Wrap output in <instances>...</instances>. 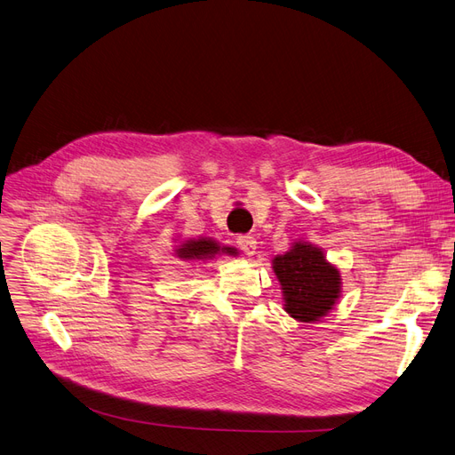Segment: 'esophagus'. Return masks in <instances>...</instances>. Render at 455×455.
I'll use <instances>...</instances> for the list:
<instances>
[{
  "mask_svg": "<svg viewBox=\"0 0 455 455\" xmlns=\"http://www.w3.org/2000/svg\"><path fill=\"white\" fill-rule=\"evenodd\" d=\"M236 245L242 249L243 255H247V257L255 255V251H257V240H255L253 236H249V234H243V236H238V238H236Z\"/></svg>",
  "mask_w": 455,
  "mask_h": 455,
  "instance_id": "obj_1",
  "label": "esophagus"
}]
</instances>
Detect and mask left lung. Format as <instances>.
Listing matches in <instances>:
<instances>
[{"label": "left lung", "instance_id": "left-lung-1", "mask_svg": "<svg viewBox=\"0 0 455 455\" xmlns=\"http://www.w3.org/2000/svg\"><path fill=\"white\" fill-rule=\"evenodd\" d=\"M272 268L282 285L283 310L302 323L325 317L342 295L340 270L312 242L295 240L289 251L272 259Z\"/></svg>", "mask_w": 455, "mask_h": 455}]
</instances>
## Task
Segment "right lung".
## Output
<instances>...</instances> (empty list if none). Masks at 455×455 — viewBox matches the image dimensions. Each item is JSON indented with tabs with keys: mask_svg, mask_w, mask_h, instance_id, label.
Instances as JSON below:
<instances>
[{
	"mask_svg": "<svg viewBox=\"0 0 455 455\" xmlns=\"http://www.w3.org/2000/svg\"><path fill=\"white\" fill-rule=\"evenodd\" d=\"M178 245H173V255L185 260V262H198V260H212L217 255L228 253L232 255V247L221 245L213 238L198 236V238H188V240H175Z\"/></svg>",
	"mask_w": 455,
	"mask_h": 455,
	"instance_id": "right-lung-1",
	"label": "right lung"
}]
</instances>
